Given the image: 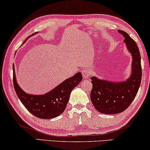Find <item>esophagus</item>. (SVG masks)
<instances>
[{
    "instance_id": "1",
    "label": "esophagus",
    "mask_w": 150,
    "mask_h": 150,
    "mask_svg": "<svg viewBox=\"0 0 150 150\" xmlns=\"http://www.w3.org/2000/svg\"><path fill=\"white\" fill-rule=\"evenodd\" d=\"M81 72H82V74H83V78H85V79H87V78H89L91 74V71L88 69H83V70L81 71Z\"/></svg>"
}]
</instances>
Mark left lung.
Instances as JSON below:
<instances>
[{"label": "left lung", "instance_id": "left-lung-1", "mask_svg": "<svg viewBox=\"0 0 150 150\" xmlns=\"http://www.w3.org/2000/svg\"><path fill=\"white\" fill-rule=\"evenodd\" d=\"M124 37L129 52L132 54V74L123 82H111L91 78L93 85L90 94L92 104L96 109L104 114H117L124 111L136 97L140 87L142 68L141 54L136 42L127 33L118 30Z\"/></svg>", "mask_w": 150, "mask_h": 150}]
</instances>
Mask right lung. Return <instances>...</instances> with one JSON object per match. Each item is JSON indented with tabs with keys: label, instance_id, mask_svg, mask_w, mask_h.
<instances>
[{
	"label": "right lung",
	"instance_id": "obj_1",
	"mask_svg": "<svg viewBox=\"0 0 150 150\" xmlns=\"http://www.w3.org/2000/svg\"><path fill=\"white\" fill-rule=\"evenodd\" d=\"M13 71L14 89L20 100L30 113L37 117L45 120L57 117L64 111L71 91L83 80L81 73L78 72L46 94L30 95L25 93L18 85L14 65Z\"/></svg>",
	"mask_w": 150,
	"mask_h": 150
}]
</instances>
